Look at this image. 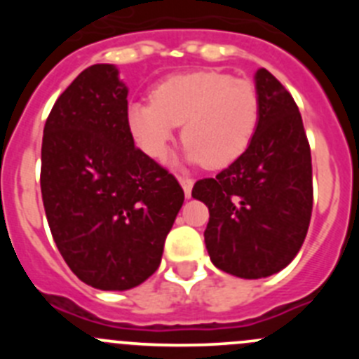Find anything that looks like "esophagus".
<instances>
[{"mask_svg":"<svg viewBox=\"0 0 359 359\" xmlns=\"http://www.w3.org/2000/svg\"><path fill=\"white\" fill-rule=\"evenodd\" d=\"M177 180H180V183H182L187 198H190V194H192V187H194V180H190V177H185V176H180Z\"/></svg>","mask_w":359,"mask_h":359,"instance_id":"esophagus-1","label":"esophagus"}]
</instances>
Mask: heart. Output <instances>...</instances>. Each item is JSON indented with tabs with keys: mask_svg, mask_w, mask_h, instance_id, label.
Instances as JSON below:
<instances>
[{
	"mask_svg": "<svg viewBox=\"0 0 359 359\" xmlns=\"http://www.w3.org/2000/svg\"><path fill=\"white\" fill-rule=\"evenodd\" d=\"M152 104H133L128 128L147 156L160 160L183 126L185 156L207 169H224L243 156L255 135L261 100L248 79L223 72L174 75L151 95Z\"/></svg>",
	"mask_w": 359,
	"mask_h": 359,
	"instance_id": "heart-1",
	"label": "heart"
}]
</instances>
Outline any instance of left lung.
<instances>
[{
    "label": "left lung",
    "instance_id": "obj_1",
    "mask_svg": "<svg viewBox=\"0 0 359 359\" xmlns=\"http://www.w3.org/2000/svg\"><path fill=\"white\" fill-rule=\"evenodd\" d=\"M255 88L261 113L248 149L192 189L210 212V261L241 278L286 268L306 239L313 210L311 149L298 106L266 68L257 69Z\"/></svg>",
    "mask_w": 359,
    "mask_h": 359
}]
</instances>
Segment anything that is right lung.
Listing matches in <instances>:
<instances>
[{
    "label": "right lung",
    "instance_id": "add662e5",
    "mask_svg": "<svg viewBox=\"0 0 359 359\" xmlns=\"http://www.w3.org/2000/svg\"><path fill=\"white\" fill-rule=\"evenodd\" d=\"M128 86L113 65L86 68L44 123L41 194L62 259L88 286L126 291L158 269L183 189L135 147Z\"/></svg>",
    "mask_w": 359,
    "mask_h": 359
}]
</instances>
